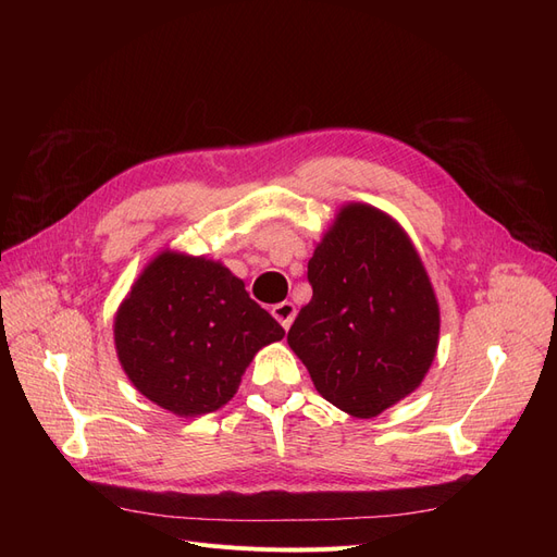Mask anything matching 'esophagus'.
I'll list each match as a JSON object with an SVG mask.
<instances>
[{
    "label": "esophagus",
    "mask_w": 557,
    "mask_h": 557,
    "mask_svg": "<svg viewBox=\"0 0 557 557\" xmlns=\"http://www.w3.org/2000/svg\"><path fill=\"white\" fill-rule=\"evenodd\" d=\"M272 315L278 320L283 330H288V327L293 325L295 315H297V309H295L293 301H281V305H276V307L272 309Z\"/></svg>",
    "instance_id": "esophagus-1"
}]
</instances>
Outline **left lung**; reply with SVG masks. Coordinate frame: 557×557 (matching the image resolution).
Instances as JSON below:
<instances>
[{
    "label": "left lung",
    "instance_id": "left-lung-1",
    "mask_svg": "<svg viewBox=\"0 0 557 557\" xmlns=\"http://www.w3.org/2000/svg\"><path fill=\"white\" fill-rule=\"evenodd\" d=\"M313 297L288 332L315 391L372 418L425 379L440 339V307L404 230L367 205H348L309 260Z\"/></svg>",
    "mask_w": 557,
    "mask_h": 557
}]
</instances>
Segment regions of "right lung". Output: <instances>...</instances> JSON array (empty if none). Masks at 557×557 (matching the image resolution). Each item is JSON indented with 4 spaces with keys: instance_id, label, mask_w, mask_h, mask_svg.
<instances>
[{
    "instance_id": "obj_1",
    "label": "right lung",
    "mask_w": 557,
    "mask_h": 557,
    "mask_svg": "<svg viewBox=\"0 0 557 557\" xmlns=\"http://www.w3.org/2000/svg\"><path fill=\"white\" fill-rule=\"evenodd\" d=\"M283 327L221 262L162 252L115 315V350L134 387L176 416L221 409L256 352Z\"/></svg>"
}]
</instances>
